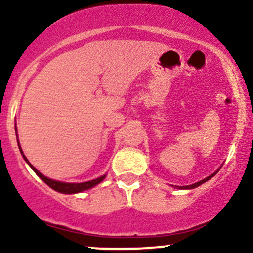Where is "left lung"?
Masks as SVG:
<instances>
[{
    "label": "left lung",
    "mask_w": 253,
    "mask_h": 253,
    "mask_svg": "<svg viewBox=\"0 0 253 253\" xmlns=\"http://www.w3.org/2000/svg\"><path fill=\"white\" fill-rule=\"evenodd\" d=\"M216 172H218V171H216ZM214 175H215V172H214V174H211V176H208V177L203 178V180H202V181H200V182H196V183H193V185H190V186H181V187H178V188H185V190H187V188H195V187H198V186H200V185H202V183H205L206 181H208L209 178L213 177Z\"/></svg>",
    "instance_id": "obj_1"
}]
</instances>
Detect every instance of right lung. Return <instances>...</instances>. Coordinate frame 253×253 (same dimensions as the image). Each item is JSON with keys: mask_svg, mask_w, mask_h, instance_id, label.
<instances>
[{"mask_svg": "<svg viewBox=\"0 0 253 253\" xmlns=\"http://www.w3.org/2000/svg\"><path fill=\"white\" fill-rule=\"evenodd\" d=\"M19 150H20V153H22V155H23V158H24V160H25V162L28 163V164L30 165V168H32V169L34 170L35 174H37L38 176H39V177L42 178V180L44 181V182L46 183L47 186H50V187L52 188V190L57 191V192H61V193H68V195H70V193H78V192H82V191L89 190V188L94 187V186H96V185H98V183H100L101 181H103L104 178H105V176H106V175H103V176H100V177L95 178V180L86 181V182H81V183L61 182V181L51 180V178H48V177H46V176L42 175V172L38 171V170L35 169V168L33 167V165L30 164L29 162H28V159H27V158H25V155L23 154L22 148H20V145H19Z\"/></svg>", "mask_w": 253, "mask_h": 253, "instance_id": "add662e5", "label": "right lung"}]
</instances>
